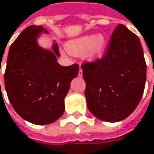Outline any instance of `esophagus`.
Returning <instances> with one entry per match:
<instances>
[{
  "mask_svg": "<svg viewBox=\"0 0 154 154\" xmlns=\"http://www.w3.org/2000/svg\"><path fill=\"white\" fill-rule=\"evenodd\" d=\"M82 76H83V69L80 68V69H79V71H78V77H81Z\"/></svg>",
  "mask_w": 154,
  "mask_h": 154,
  "instance_id": "1",
  "label": "esophagus"
}]
</instances>
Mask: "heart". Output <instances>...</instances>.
Segmentation results:
<instances>
[{
    "instance_id": "1",
    "label": "heart",
    "mask_w": 154,
    "mask_h": 154,
    "mask_svg": "<svg viewBox=\"0 0 154 154\" xmlns=\"http://www.w3.org/2000/svg\"><path fill=\"white\" fill-rule=\"evenodd\" d=\"M107 41L102 35H85L73 39L67 44V50L73 55H82L88 61L100 59L105 54Z\"/></svg>"
}]
</instances>
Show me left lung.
<instances>
[{"label": "left lung", "instance_id": "8db88e82", "mask_svg": "<svg viewBox=\"0 0 154 154\" xmlns=\"http://www.w3.org/2000/svg\"><path fill=\"white\" fill-rule=\"evenodd\" d=\"M81 68L87 107L95 117L116 122L136 109L145 90L146 63L138 37L126 26H116L101 59Z\"/></svg>", "mask_w": 154, "mask_h": 154}]
</instances>
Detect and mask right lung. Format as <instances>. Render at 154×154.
Instances as JSON below:
<instances>
[{
	"label": "right lung",
	"instance_id": "right-lung-1",
	"mask_svg": "<svg viewBox=\"0 0 154 154\" xmlns=\"http://www.w3.org/2000/svg\"><path fill=\"white\" fill-rule=\"evenodd\" d=\"M48 33L41 25L24 29L9 48L4 84L15 111L37 125L52 123L64 113V98L79 66L64 67L57 63V43L53 50L40 48L37 38Z\"/></svg>",
	"mask_w": 154,
	"mask_h": 154
}]
</instances>
